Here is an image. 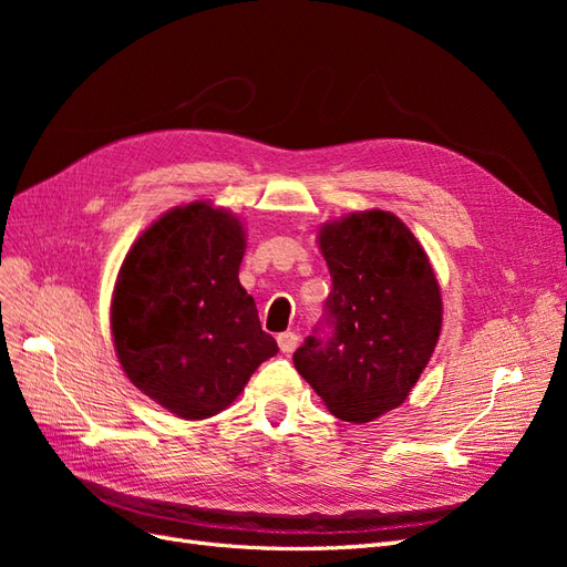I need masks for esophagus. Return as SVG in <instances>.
Listing matches in <instances>:
<instances>
[{
  "label": "esophagus",
  "mask_w": 567,
  "mask_h": 567,
  "mask_svg": "<svg viewBox=\"0 0 567 567\" xmlns=\"http://www.w3.org/2000/svg\"><path fill=\"white\" fill-rule=\"evenodd\" d=\"M277 342H279V350H281L284 354H290V352H293V350L298 348L300 338H298V333H293V331H286V333H279Z\"/></svg>",
  "instance_id": "1"
}]
</instances>
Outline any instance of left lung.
<instances>
[{"label": "left lung", "mask_w": 567, "mask_h": 567, "mask_svg": "<svg viewBox=\"0 0 567 567\" xmlns=\"http://www.w3.org/2000/svg\"><path fill=\"white\" fill-rule=\"evenodd\" d=\"M319 246L333 288L293 364L333 416L367 423L400 406L431 359L440 286L414 234L383 210L326 225Z\"/></svg>", "instance_id": "8db88e82"}]
</instances>
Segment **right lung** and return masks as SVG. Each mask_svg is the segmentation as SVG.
<instances>
[{
	"mask_svg": "<svg viewBox=\"0 0 567 567\" xmlns=\"http://www.w3.org/2000/svg\"><path fill=\"white\" fill-rule=\"evenodd\" d=\"M244 250L241 221L188 203L153 221L120 267L111 305L117 359L179 419L219 414L279 352L238 284Z\"/></svg>",
	"mask_w": 567,
	"mask_h": 567,
	"instance_id": "add662e5",
	"label": "right lung"
}]
</instances>
